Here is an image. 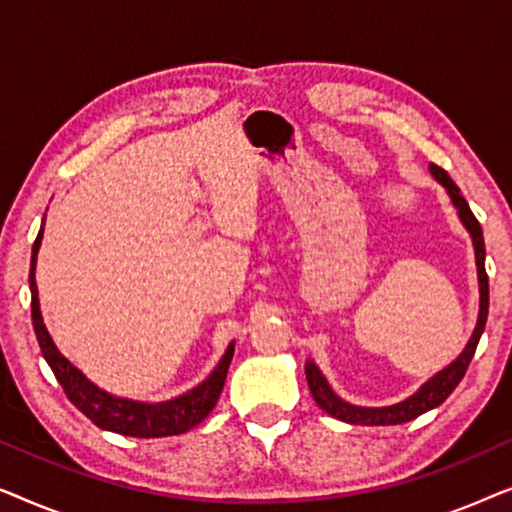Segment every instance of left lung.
Instances as JSON below:
<instances>
[{"label":"left lung","mask_w":512,"mask_h":512,"mask_svg":"<svg viewBox=\"0 0 512 512\" xmlns=\"http://www.w3.org/2000/svg\"><path fill=\"white\" fill-rule=\"evenodd\" d=\"M431 174L436 177L447 188V195L452 198V205L457 207L459 219L464 223L468 233L473 237V247H475V265H478V282H480V314H478V324H475V331L468 340V345L464 347L457 359H454L450 366L440 370L431 377L429 382L422 384L415 394L405 401L396 403V405H384V408H361V405H352L335 394L331 389V384L326 382V377L321 375V370L314 366V361L305 363V375H307V384H310L312 398L317 401V405L328 415L335 419H342L347 424H361V426H389V424H403L410 422L424 412H429L433 408H438L440 403L445 401L447 396L457 389V384L461 382V377L466 375L468 363H471L475 347H478L480 335L485 331L487 324V312H489V277L485 272V240H482V228L478 219H475L471 207L464 195H461L459 186L454 184L443 167L431 165Z\"/></svg>","instance_id":"obj_1"}]
</instances>
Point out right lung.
Wrapping results in <instances>:
<instances>
[{"label": "right lung", "instance_id": "obj_1", "mask_svg": "<svg viewBox=\"0 0 512 512\" xmlns=\"http://www.w3.org/2000/svg\"><path fill=\"white\" fill-rule=\"evenodd\" d=\"M46 221V216H44ZM41 237H44V223L37 240L32 244V263H30V291H32V324L34 333H37L41 354L48 366H51L55 380L62 384L69 401L86 415L90 422L100 429L121 433V436L132 438H163V436H179L200 424L212 408L219 401L223 382H226L228 366L233 361L235 345L230 342L226 354L219 361V366L212 370V375L198 387L186 391L172 401L163 403H139L130 401V398L111 396L107 391L95 387L79 368H74L65 356L58 352L51 335L46 331L44 319H41L39 310V291L37 279H34V268H37V254L41 247Z\"/></svg>", "mask_w": 512, "mask_h": 512}]
</instances>
